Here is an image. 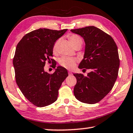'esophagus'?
<instances>
[{
	"label": "esophagus",
	"mask_w": 133,
	"mask_h": 133,
	"mask_svg": "<svg viewBox=\"0 0 133 133\" xmlns=\"http://www.w3.org/2000/svg\"><path fill=\"white\" fill-rule=\"evenodd\" d=\"M68 73H69V75H72V73L70 71H69V72H68Z\"/></svg>",
	"instance_id": "esophagus-1"
}]
</instances>
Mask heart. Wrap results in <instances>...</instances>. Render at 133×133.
<instances>
[{
  "mask_svg": "<svg viewBox=\"0 0 133 133\" xmlns=\"http://www.w3.org/2000/svg\"><path fill=\"white\" fill-rule=\"evenodd\" d=\"M69 39L71 43H72L73 46H75L78 44H82V39L79 36L76 35H72L69 36ZM59 44V40H57L54 43V46H53V52H56L57 48H58V45ZM76 62V59L74 58H72V57H66L64 56L60 59L59 61V63L61 66L65 67V68L71 69H73V67L75 66Z\"/></svg>",
  "mask_w": 133,
  "mask_h": 133,
  "instance_id": "heart-1",
  "label": "heart"
}]
</instances>
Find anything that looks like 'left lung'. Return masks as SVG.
Wrapping results in <instances>:
<instances>
[{"instance_id":"left-lung-1","label":"left lung","mask_w":133,"mask_h":133,"mask_svg":"<svg viewBox=\"0 0 133 133\" xmlns=\"http://www.w3.org/2000/svg\"><path fill=\"white\" fill-rule=\"evenodd\" d=\"M70 31L82 37L85 43L84 58L78 67L91 70L87 76L73 74L77 80L74 95L82 103H97L110 91L117 79L120 62L117 46L110 35L94 26Z\"/></svg>"}]
</instances>
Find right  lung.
Wrapping results in <instances>:
<instances>
[{"mask_svg":"<svg viewBox=\"0 0 133 133\" xmlns=\"http://www.w3.org/2000/svg\"><path fill=\"white\" fill-rule=\"evenodd\" d=\"M67 29H39L27 33L17 44L13 65L17 85L24 97L37 107H45L57 100L58 90L68 76L66 69L58 66L52 74L45 72L46 61L54 60L53 46ZM56 64H53L55 68Z\"/></svg>","mask_w":133,"mask_h":133,"instance_id":"right-lung-1","label":"right lung"}]
</instances>
